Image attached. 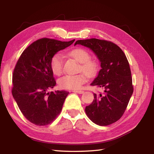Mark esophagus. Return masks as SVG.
<instances>
[{
  "instance_id": "1",
  "label": "esophagus",
  "mask_w": 154,
  "mask_h": 154,
  "mask_svg": "<svg viewBox=\"0 0 154 154\" xmlns=\"http://www.w3.org/2000/svg\"><path fill=\"white\" fill-rule=\"evenodd\" d=\"M74 93H79V94H83L84 93L83 91H72Z\"/></svg>"
}]
</instances>
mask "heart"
I'll list each match as a JSON object with an SVG mask.
<instances>
[{"label": "heart", "instance_id": "obj_1", "mask_svg": "<svg viewBox=\"0 0 154 154\" xmlns=\"http://www.w3.org/2000/svg\"><path fill=\"white\" fill-rule=\"evenodd\" d=\"M69 56L75 59L81 63L79 71H82L86 76L91 77L97 73L98 64L95 61L90 60V54L83 48H76L68 52ZM50 68L55 75H60L63 72V57L60 54H55L50 61ZM86 77L83 74L76 75H65L59 79L58 84L62 89L75 90L80 89L85 83Z\"/></svg>", "mask_w": 154, "mask_h": 154}]
</instances>
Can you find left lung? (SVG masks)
I'll list each match as a JSON object with an SVG mask.
<instances>
[{
	"instance_id": "1",
	"label": "left lung",
	"mask_w": 154,
	"mask_h": 154,
	"mask_svg": "<svg viewBox=\"0 0 154 154\" xmlns=\"http://www.w3.org/2000/svg\"><path fill=\"white\" fill-rule=\"evenodd\" d=\"M77 44L90 48L96 54L101 69L91 85L104 89V94L94 93V100L86 106L85 112L97 125H110L122 117L133 93L128 61L112 42L91 38L77 40Z\"/></svg>"
}]
</instances>
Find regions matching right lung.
<instances>
[{
	"instance_id": "1",
	"label": "right lung",
	"mask_w": 154,
	"mask_h": 154,
	"mask_svg": "<svg viewBox=\"0 0 154 154\" xmlns=\"http://www.w3.org/2000/svg\"><path fill=\"white\" fill-rule=\"evenodd\" d=\"M74 41L39 39L25 49L16 63L12 75V96L23 115L35 125L50 124L61 112L69 92H48L56 85L50 61L57 52Z\"/></svg>"
}]
</instances>
